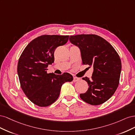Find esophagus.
Here are the masks:
<instances>
[{
	"label": "esophagus",
	"mask_w": 135,
	"mask_h": 135,
	"mask_svg": "<svg viewBox=\"0 0 135 135\" xmlns=\"http://www.w3.org/2000/svg\"><path fill=\"white\" fill-rule=\"evenodd\" d=\"M79 78H77V77H75V76H74V78H73V81H74V82H75V81H77L79 80Z\"/></svg>",
	"instance_id": "34e87169"
}]
</instances>
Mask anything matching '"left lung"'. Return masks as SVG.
Listing matches in <instances>:
<instances>
[{
  "label": "left lung",
  "mask_w": 135,
  "mask_h": 135,
  "mask_svg": "<svg viewBox=\"0 0 135 135\" xmlns=\"http://www.w3.org/2000/svg\"><path fill=\"white\" fill-rule=\"evenodd\" d=\"M70 42L78 47L83 65L93 68L91 79L83 78L88 89L80 97L92 105L103 104L111 97L118 87L121 73V60L115 49L107 40L94 34L70 36Z\"/></svg>",
  "instance_id": "8db88e82"
}]
</instances>
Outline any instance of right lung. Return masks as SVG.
I'll use <instances>...</instances> for the list:
<instances>
[{"label":"right lung","instance_id":"right-lung-1","mask_svg":"<svg viewBox=\"0 0 135 135\" xmlns=\"http://www.w3.org/2000/svg\"><path fill=\"white\" fill-rule=\"evenodd\" d=\"M69 35H43L28 44L18 60L17 73L21 87L32 103L40 107L52 104L59 97L62 85L71 81L68 73L56 75L47 73L54 62L57 47L65 44Z\"/></svg>","mask_w":135,"mask_h":135}]
</instances>
